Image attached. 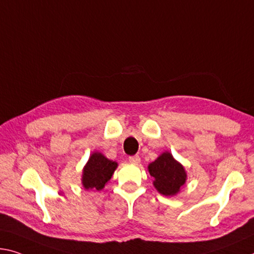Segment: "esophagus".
Instances as JSON below:
<instances>
[{"instance_id":"esophagus-1","label":"esophagus","mask_w":254,"mask_h":254,"mask_svg":"<svg viewBox=\"0 0 254 254\" xmlns=\"http://www.w3.org/2000/svg\"><path fill=\"white\" fill-rule=\"evenodd\" d=\"M128 162H130L131 164L138 165L140 162H141V159H140V157H139L138 155H135V156H131V157H128Z\"/></svg>"}]
</instances>
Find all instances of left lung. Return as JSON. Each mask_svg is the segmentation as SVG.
<instances>
[{"instance_id":"left-lung-1","label":"left lung","mask_w":254,"mask_h":254,"mask_svg":"<svg viewBox=\"0 0 254 254\" xmlns=\"http://www.w3.org/2000/svg\"><path fill=\"white\" fill-rule=\"evenodd\" d=\"M148 172L154 178V187L160 194L174 196L187 182L188 174L182 164L170 151H164L148 165Z\"/></svg>"}]
</instances>
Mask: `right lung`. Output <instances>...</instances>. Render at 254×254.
<instances>
[{"instance_id":"1","label":"right lung","mask_w":254,"mask_h":254,"mask_svg":"<svg viewBox=\"0 0 254 254\" xmlns=\"http://www.w3.org/2000/svg\"><path fill=\"white\" fill-rule=\"evenodd\" d=\"M119 164L108 159L102 152L94 151L84 165L81 184L87 191H100L110 182Z\"/></svg>"}]
</instances>
